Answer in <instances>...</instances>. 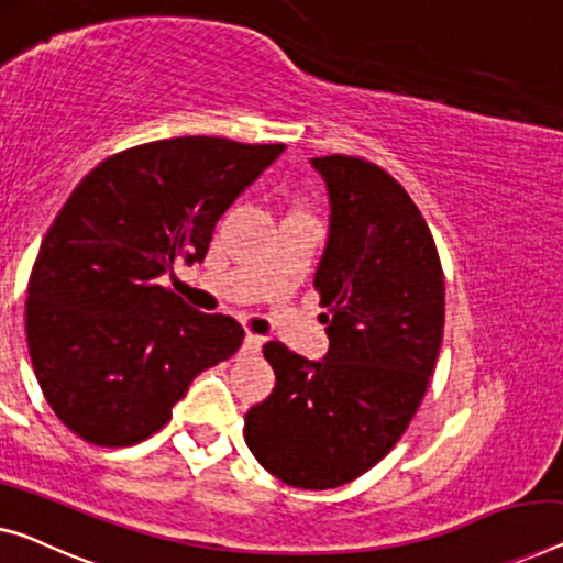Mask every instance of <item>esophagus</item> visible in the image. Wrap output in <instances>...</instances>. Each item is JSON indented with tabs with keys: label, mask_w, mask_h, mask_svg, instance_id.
<instances>
[{
	"label": "esophagus",
	"mask_w": 563,
	"mask_h": 563,
	"mask_svg": "<svg viewBox=\"0 0 563 563\" xmlns=\"http://www.w3.org/2000/svg\"><path fill=\"white\" fill-rule=\"evenodd\" d=\"M260 346H263V335L257 333H245V351H253V354H257Z\"/></svg>",
	"instance_id": "esophagus-1"
}]
</instances>
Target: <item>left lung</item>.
I'll return each instance as SVG.
<instances>
[{
    "instance_id": "8db88e82",
    "label": "left lung",
    "mask_w": 563,
    "mask_h": 563,
    "mask_svg": "<svg viewBox=\"0 0 563 563\" xmlns=\"http://www.w3.org/2000/svg\"><path fill=\"white\" fill-rule=\"evenodd\" d=\"M329 195L313 285L329 351L318 362L265 343L275 389L245 415L267 473L303 490L351 483L412 422L438 362L444 280L434 240L405 189L354 156L310 158Z\"/></svg>"
}]
</instances>
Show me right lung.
<instances>
[{
	"mask_svg": "<svg viewBox=\"0 0 563 563\" xmlns=\"http://www.w3.org/2000/svg\"><path fill=\"white\" fill-rule=\"evenodd\" d=\"M285 151L217 136L121 151L73 189L27 285V346L63 424L103 448L162 430L205 368L230 358L242 325L158 285L201 263L214 224Z\"/></svg>",
	"mask_w": 563,
	"mask_h": 563,
	"instance_id": "1",
	"label": "right lung"
}]
</instances>
